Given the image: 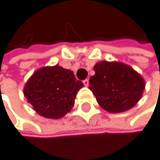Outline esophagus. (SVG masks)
Returning a JSON list of instances; mask_svg holds the SVG:
<instances>
[{"label": "esophagus", "mask_w": 160, "mask_h": 160, "mask_svg": "<svg viewBox=\"0 0 160 160\" xmlns=\"http://www.w3.org/2000/svg\"><path fill=\"white\" fill-rule=\"evenodd\" d=\"M83 84H84L85 86H88V85H89V79H88V78L84 79V81H83Z\"/></svg>", "instance_id": "34e87169"}]
</instances>
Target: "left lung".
Instances as JSON below:
<instances>
[{
  "label": "left lung",
  "mask_w": 160,
  "mask_h": 160,
  "mask_svg": "<svg viewBox=\"0 0 160 160\" xmlns=\"http://www.w3.org/2000/svg\"><path fill=\"white\" fill-rule=\"evenodd\" d=\"M94 71L95 75L89 78V89L107 111H126L141 99L145 82L132 67L119 62L102 61L94 66Z\"/></svg>",
  "instance_id": "8db88e82"
}]
</instances>
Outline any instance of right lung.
Listing matches in <instances>:
<instances>
[{
	"instance_id": "obj_1",
	"label": "right lung",
	"mask_w": 160,
	"mask_h": 160,
	"mask_svg": "<svg viewBox=\"0 0 160 160\" xmlns=\"http://www.w3.org/2000/svg\"><path fill=\"white\" fill-rule=\"evenodd\" d=\"M82 86L72 71L56 65L37 70L28 81L24 95L38 114L58 119L74 107L76 95Z\"/></svg>"
}]
</instances>
